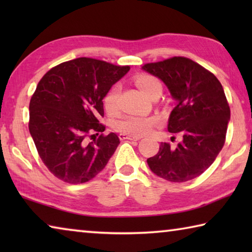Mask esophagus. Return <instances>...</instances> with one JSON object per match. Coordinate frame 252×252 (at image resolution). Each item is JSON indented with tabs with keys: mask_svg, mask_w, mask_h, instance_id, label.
I'll return each mask as SVG.
<instances>
[{
	"mask_svg": "<svg viewBox=\"0 0 252 252\" xmlns=\"http://www.w3.org/2000/svg\"><path fill=\"white\" fill-rule=\"evenodd\" d=\"M119 136H120L121 140H133V141H138V140H140V136H134L126 133H120Z\"/></svg>",
	"mask_w": 252,
	"mask_h": 252,
	"instance_id": "1",
	"label": "esophagus"
}]
</instances>
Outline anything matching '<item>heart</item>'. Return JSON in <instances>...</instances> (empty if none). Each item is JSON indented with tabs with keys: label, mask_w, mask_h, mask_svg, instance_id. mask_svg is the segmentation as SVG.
I'll return each instance as SVG.
<instances>
[{
	"label": "heart",
	"mask_w": 252,
	"mask_h": 252,
	"mask_svg": "<svg viewBox=\"0 0 252 252\" xmlns=\"http://www.w3.org/2000/svg\"><path fill=\"white\" fill-rule=\"evenodd\" d=\"M135 83L143 93L148 96H152L157 93H161L162 85L156 76L150 74H140L135 78ZM120 85L116 84L110 89L103 99L104 109L108 113L114 114L119 109V96H120ZM158 125V120L155 117L143 116H126L118 121L116 127L122 133L130 135H144L150 133Z\"/></svg>",
	"instance_id": "heart-1"
}]
</instances>
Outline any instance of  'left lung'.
I'll return each mask as SVG.
<instances>
[{"mask_svg": "<svg viewBox=\"0 0 252 252\" xmlns=\"http://www.w3.org/2000/svg\"><path fill=\"white\" fill-rule=\"evenodd\" d=\"M142 69L163 81L177 101L168 131L182 136L176 148L161 142L157 155L147 160L149 167L171 182L199 177L213 163L225 141L230 108L222 85L210 71L183 57L147 63Z\"/></svg>", "mask_w": 252, "mask_h": 252, "instance_id": "1", "label": "left lung"}]
</instances>
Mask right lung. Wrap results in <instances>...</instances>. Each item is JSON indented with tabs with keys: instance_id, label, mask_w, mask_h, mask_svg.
I'll return each mask as SVG.
<instances>
[{
	"instance_id": "right-lung-1",
	"label": "right lung",
	"mask_w": 252,
	"mask_h": 252,
	"mask_svg": "<svg viewBox=\"0 0 252 252\" xmlns=\"http://www.w3.org/2000/svg\"><path fill=\"white\" fill-rule=\"evenodd\" d=\"M129 70V65L79 58L52 67L40 80L30 101L29 130L41 160L60 180L90 181L117 150L119 136L102 133V100Z\"/></svg>"
}]
</instances>
